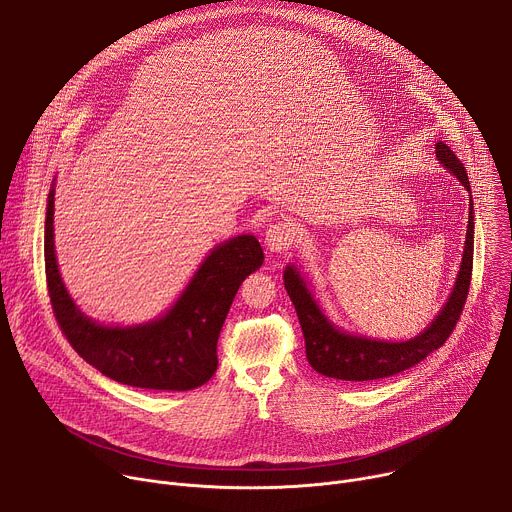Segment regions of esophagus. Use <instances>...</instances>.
<instances>
[{"label":"esophagus","mask_w":512,"mask_h":512,"mask_svg":"<svg viewBox=\"0 0 512 512\" xmlns=\"http://www.w3.org/2000/svg\"><path fill=\"white\" fill-rule=\"evenodd\" d=\"M296 241H298V229L296 225H291L287 221H275L265 233V245L271 253H281L291 245H296Z\"/></svg>","instance_id":"1"}]
</instances>
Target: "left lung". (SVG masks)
<instances>
[{
    "label": "left lung",
    "instance_id": "8db88e82",
    "mask_svg": "<svg viewBox=\"0 0 512 512\" xmlns=\"http://www.w3.org/2000/svg\"><path fill=\"white\" fill-rule=\"evenodd\" d=\"M435 156L448 168L466 190H470L468 174L458 156L448 148L444 141L435 143ZM472 198V196H470ZM472 263H474V210L470 204L468 210V231L464 243V255L456 285L448 304L437 314V318L423 330L419 336L405 342H385L371 340L362 336H352L348 332L338 330L328 318L322 314L320 306L312 298L310 289L306 287L300 271L289 265L283 271V283L291 304L296 306L298 320L306 338V358L312 369L324 377L340 379V381H375L393 377L401 371H407L421 362L427 354L444 346V342L454 332L472 279Z\"/></svg>",
    "mask_w": 512,
    "mask_h": 512
}]
</instances>
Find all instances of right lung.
<instances>
[{
    "mask_svg": "<svg viewBox=\"0 0 512 512\" xmlns=\"http://www.w3.org/2000/svg\"><path fill=\"white\" fill-rule=\"evenodd\" d=\"M54 188L44 225L46 285L54 318L70 346L105 377L139 389L190 391L216 371V342L247 275L263 263L253 235H241L210 251L184 294L166 316L143 326L111 328L87 318L60 279L54 255Z\"/></svg>",
    "mask_w": 512,
    "mask_h": 512,
    "instance_id": "obj_1",
    "label": "right lung"
}]
</instances>
